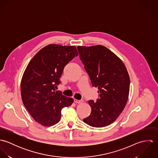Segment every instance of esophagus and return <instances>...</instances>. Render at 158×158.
Returning <instances> with one entry per match:
<instances>
[{"label":"esophagus","instance_id":"esophagus-1","mask_svg":"<svg viewBox=\"0 0 158 158\" xmlns=\"http://www.w3.org/2000/svg\"><path fill=\"white\" fill-rule=\"evenodd\" d=\"M74 102L76 103H81L83 102V100H77V99H74Z\"/></svg>","mask_w":158,"mask_h":158}]
</instances>
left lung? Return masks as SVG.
Listing matches in <instances>:
<instances>
[{
	"label": "left lung",
	"instance_id": "1",
	"mask_svg": "<svg viewBox=\"0 0 158 158\" xmlns=\"http://www.w3.org/2000/svg\"><path fill=\"white\" fill-rule=\"evenodd\" d=\"M77 48L92 85L100 93L96 102H88L91 113L83 121L93 127L108 126L118 118L127 105L130 83L127 69L120 58L103 45Z\"/></svg>",
	"mask_w": 158,
	"mask_h": 158
}]
</instances>
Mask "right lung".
Listing matches in <instances>:
<instances>
[{
    "mask_svg": "<svg viewBox=\"0 0 158 158\" xmlns=\"http://www.w3.org/2000/svg\"><path fill=\"white\" fill-rule=\"evenodd\" d=\"M78 55L75 46L46 45L33 57L23 73V103L33 119L44 127L57 123L62 109L73 102L55 89L65 66Z\"/></svg>",
    "mask_w": 158,
    "mask_h": 158,
    "instance_id": "right-lung-1",
    "label": "right lung"
}]
</instances>
